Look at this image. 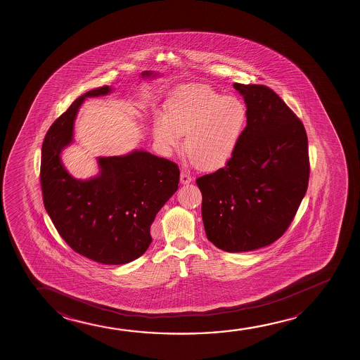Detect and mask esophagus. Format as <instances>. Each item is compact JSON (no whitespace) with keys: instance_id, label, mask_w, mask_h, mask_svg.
Wrapping results in <instances>:
<instances>
[{"instance_id":"esophagus-1","label":"esophagus","mask_w":360,"mask_h":360,"mask_svg":"<svg viewBox=\"0 0 360 360\" xmlns=\"http://www.w3.org/2000/svg\"><path fill=\"white\" fill-rule=\"evenodd\" d=\"M192 182V176L187 172V171H182L181 172V183L182 184H188Z\"/></svg>"}]
</instances>
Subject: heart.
I'll return each instance as SVG.
<instances>
[{"label":"heart","mask_w":360,"mask_h":360,"mask_svg":"<svg viewBox=\"0 0 360 360\" xmlns=\"http://www.w3.org/2000/svg\"><path fill=\"white\" fill-rule=\"evenodd\" d=\"M248 112L237 97H224L207 86H188L169 99L167 114L153 122V135L165 151L184 148L204 169L222 167L246 131Z\"/></svg>","instance_id":"obj_1"}]
</instances>
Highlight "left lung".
<instances>
[{"mask_svg": "<svg viewBox=\"0 0 360 360\" xmlns=\"http://www.w3.org/2000/svg\"><path fill=\"white\" fill-rule=\"evenodd\" d=\"M248 112L246 131L225 167L197 178L209 241L226 252L276 241L305 197L310 160L304 124L264 84H233Z\"/></svg>", "mask_w": 360, "mask_h": 360, "instance_id": "1", "label": "left lung"}]
</instances>
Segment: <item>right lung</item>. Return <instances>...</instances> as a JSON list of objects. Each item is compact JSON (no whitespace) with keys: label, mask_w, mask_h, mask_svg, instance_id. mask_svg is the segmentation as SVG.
<instances>
[{"label":"right lung","mask_w":360,"mask_h":360,"mask_svg":"<svg viewBox=\"0 0 360 360\" xmlns=\"http://www.w3.org/2000/svg\"><path fill=\"white\" fill-rule=\"evenodd\" d=\"M109 91L102 86L79 96L51 124L41 148L40 186L45 210L75 252L103 264H124L143 256L150 246V227L177 191L179 168L167 158L136 150L127 156L98 158L101 174L89 181L66 172L60 153L72 141L79 105L86 97Z\"/></svg>","instance_id":"obj_1"}]
</instances>
